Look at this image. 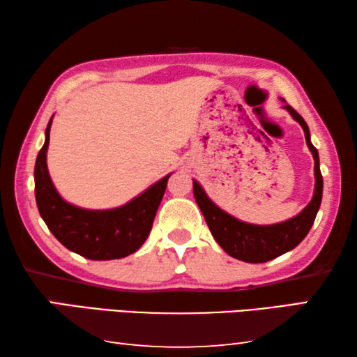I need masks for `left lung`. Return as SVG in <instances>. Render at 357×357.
Masks as SVG:
<instances>
[{
    "label": "left lung",
    "mask_w": 357,
    "mask_h": 357,
    "mask_svg": "<svg viewBox=\"0 0 357 357\" xmlns=\"http://www.w3.org/2000/svg\"><path fill=\"white\" fill-rule=\"evenodd\" d=\"M283 108L304 129L307 146H309L313 160H315V190H313L310 203L298 215L285 222L273 223V225H253V223L243 222L217 206L206 195L202 184L197 179H193V197H195L198 208L202 209L204 220H206L215 243L229 257L245 263H264L293 250L307 236V233L310 231L319 204H321L323 176L321 172H319L318 151L310 142L309 126H307L304 118L298 112L293 110L291 107L285 104Z\"/></svg>",
    "instance_id": "1"
}]
</instances>
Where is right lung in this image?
Here are the masks:
<instances>
[{
    "instance_id": "1",
    "label": "right lung",
    "mask_w": 357,
    "mask_h": 357,
    "mask_svg": "<svg viewBox=\"0 0 357 357\" xmlns=\"http://www.w3.org/2000/svg\"><path fill=\"white\" fill-rule=\"evenodd\" d=\"M52 121L53 116L34 165L36 203L45 225L66 249L88 259H118L137 252L149 236L172 173L123 206L84 209L70 204L58 193L47 168Z\"/></svg>"
}]
</instances>
